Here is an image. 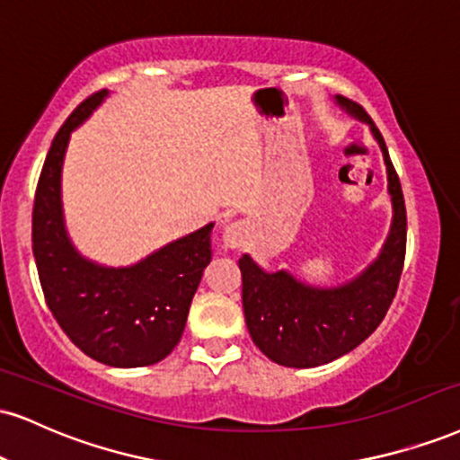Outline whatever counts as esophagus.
I'll use <instances>...</instances> for the list:
<instances>
[{
    "label": "esophagus",
    "instance_id": "esophagus-1",
    "mask_svg": "<svg viewBox=\"0 0 460 460\" xmlns=\"http://www.w3.org/2000/svg\"><path fill=\"white\" fill-rule=\"evenodd\" d=\"M244 237H246V229L242 223H229L225 226V234H223L225 246H229V248L242 246L244 244Z\"/></svg>",
    "mask_w": 460,
    "mask_h": 460
}]
</instances>
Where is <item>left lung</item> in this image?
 Returning a JSON list of instances; mask_svg holds the SVG:
<instances>
[{
  "label": "left lung",
  "mask_w": 460,
  "mask_h": 460,
  "mask_svg": "<svg viewBox=\"0 0 460 460\" xmlns=\"http://www.w3.org/2000/svg\"><path fill=\"white\" fill-rule=\"evenodd\" d=\"M336 101L367 121L384 152L394 218L377 261L356 280L334 289H314L283 270L263 272L248 254L240 259L242 304L252 342L272 362L289 368L321 367L367 341L388 313L405 265V199L384 137L362 104L342 96Z\"/></svg>",
  "instance_id": "left-lung-1"
}]
</instances>
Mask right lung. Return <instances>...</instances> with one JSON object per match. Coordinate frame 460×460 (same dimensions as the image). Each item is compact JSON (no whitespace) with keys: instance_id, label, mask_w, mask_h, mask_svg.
<instances>
[{"instance_id":"add662e5","label":"right lung","mask_w":460,"mask_h":460,"mask_svg":"<svg viewBox=\"0 0 460 460\" xmlns=\"http://www.w3.org/2000/svg\"><path fill=\"white\" fill-rule=\"evenodd\" d=\"M104 96L107 92L85 98L55 135L36 188L31 248L44 300L66 336L107 367L137 368L164 359L180 342L192 296L212 259L214 225L132 268H101L72 248L59 197L64 154L70 132Z\"/></svg>"}]
</instances>
